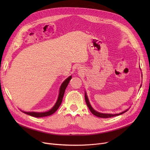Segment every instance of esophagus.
Segmentation results:
<instances>
[{
	"mask_svg": "<svg viewBox=\"0 0 150 150\" xmlns=\"http://www.w3.org/2000/svg\"><path fill=\"white\" fill-rule=\"evenodd\" d=\"M78 70H79V71H81V69H80V67H78Z\"/></svg>",
	"mask_w": 150,
	"mask_h": 150,
	"instance_id": "esophagus-1",
	"label": "esophagus"
}]
</instances>
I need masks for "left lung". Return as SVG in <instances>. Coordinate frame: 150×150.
<instances>
[{"label": "left lung", "instance_id": "obj_1", "mask_svg": "<svg viewBox=\"0 0 150 150\" xmlns=\"http://www.w3.org/2000/svg\"><path fill=\"white\" fill-rule=\"evenodd\" d=\"M141 86L140 85V88H141ZM85 100H86V105H87V106H88L89 110L91 111V112L92 113V114H93L94 115H96L97 117H101V118H109V117H114V116H116V115H120V114H122L125 112H127L128 109H126L125 111L119 113V114H105V113H101V112H98L97 111H96L95 109H93V108L92 107V106L90 104V102L89 101V99H88V96H87V93H86V92L85 91Z\"/></svg>", "mask_w": 150, "mask_h": 150}]
</instances>
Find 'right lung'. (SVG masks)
Here are the masks:
<instances>
[{
	"mask_svg": "<svg viewBox=\"0 0 150 150\" xmlns=\"http://www.w3.org/2000/svg\"><path fill=\"white\" fill-rule=\"evenodd\" d=\"M71 79H72V75L69 76L64 81H63V83L61 85V87L59 88V96H58V100L56 102V103H55V105L53 106V107L51 109H50L49 111L44 112H25V111H21L26 114H28L29 115L33 116V117H46V116H49V115L53 114V113H54L57 111V110L58 109V108L61 105V104L62 103V101L63 96H64V94L65 92V90H66L67 86Z\"/></svg>",
	"mask_w": 150,
	"mask_h": 150,
	"instance_id": "right-lung-1",
	"label": "right lung"
}]
</instances>
